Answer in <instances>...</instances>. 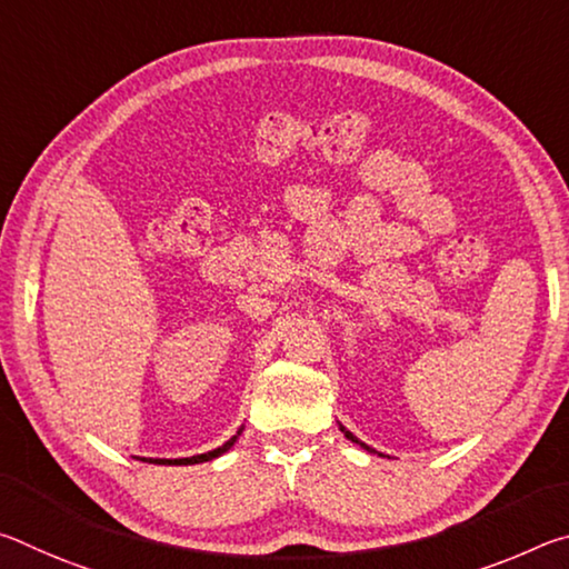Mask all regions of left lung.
<instances>
[{"instance_id": "left-lung-1", "label": "left lung", "mask_w": 569, "mask_h": 569, "mask_svg": "<svg viewBox=\"0 0 569 569\" xmlns=\"http://www.w3.org/2000/svg\"><path fill=\"white\" fill-rule=\"evenodd\" d=\"M341 431H343V435H346V439H351V441H356V445H361L363 449H369V447H366V445H363V441H359V439H356V437L351 435V431H349V429H343V427H341ZM369 451H371V449H369Z\"/></svg>"}]
</instances>
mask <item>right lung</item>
<instances>
[{
  "label": "right lung",
  "instance_id": "obj_1",
  "mask_svg": "<svg viewBox=\"0 0 569 569\" xmlns=\"http://www.w3.org/2000/svg\"><path fill=\"white\" fill-rule=\"evenodd\" d=\"M238 437H240V431H238V435H236L233 439L226 441L223 447L208 451V455H198V457H188V459H150V461H156V465H198V461H208V459H216V457L223 455V451H228L230 447H233V441H236Z\"/></svg>",
  "mask_w": 569,
  "mask_h": 569
}]
</instances>
